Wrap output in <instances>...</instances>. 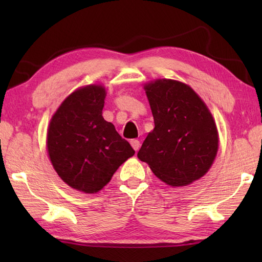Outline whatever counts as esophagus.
I'll return each mask as SVG.
<instances>
[{
    "label": "esophagus",
    "instance_id": "1",
    "mask_svg": "<svg viewBox=\"0 0 262 262\" xmlns=\"http://www.w3.org/2000/svg\"><path fill=\"white\" fill-rule=\"evenodd\" d=\"M130 145L133 146V148L135 149V151H138V149H140V147H141V143L138 140H132Z\"/></svg>",
    "mask_w": 262,
    "mask_h": 262
}]
</instances>
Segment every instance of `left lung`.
Wrapping results in <instances>:
<instances>
[{"instance_id": "obj_1", "label": "left lung", "mask_w": 262, "mask_h": 262, "mask_svg": "<svg viewBox=\"0 0 262 262\" xmlns=\"http://www.w3.org/2000/svg\"><path fill=\"white\" fill-rule=\"evenodd\" d=\"M144 89L155 127L143 142L138 159L170 186L200 179L219 149L217 128L208 108L185 83L162 79Z\"/></svg>"}]
</instances>
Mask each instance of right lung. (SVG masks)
Returning <instances> with one entry per match:
<instances>
[{
	"label": "right lung",
	"mask_w": 262,
	"mask_h": 262,
	"mask_svg": "<svg viewBox=\"0 0 262 262\" xmlns=\"http://www.w3.org/2000/svg\"><path fill=\"white\" fill-rule=\"evenodd\" d=\"M105 90L88 85L66 98L53 116L47 149L64 182L86 193L107 185L116 170L135 151L102 117Z\"/></svg>",
	"instance_id": "obj_1"
}]
</instances>
